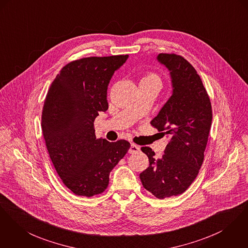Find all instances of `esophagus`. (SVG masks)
Wrapping results in <instances>:
<instances>
[{
  "label": "esophagus",
  "mask_w": 248,
  "mask_h": 248,
  "mask_svg": "<svg viewBox=\"0 0 248 248\" xmlns=\"http://www.w3.org/2000/svg\"><path fill=\"white\" fill-rule=\"evenodd\" d=\"M140 150V148L138 145L132 143L131 146H130V148H129V151H128V152L130 153V154H136V153L139 152Z\"/></svg>",
  "instance_id": "obj_1"
}]
</instances>
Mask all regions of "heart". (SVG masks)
Returning <instances> with one entry per match:
<instances>
[{
    "mask_svg": "<svg viewBox=\"0 0 248 248\" xmlns=\"http://www.w3.org/2000/svg\"><path fill=\"white\" fill-rule=\"evenodd\" d=\"M146 81H158L159 82V77L156 75H155L154 73L151 72H146L142 75V77L140 78V82H146Z\"/></svg>",
    "mask_w": 248,
    "mask_h": 248,
    "instance_id": "1",
    "label": "heart"
}]
</instances>
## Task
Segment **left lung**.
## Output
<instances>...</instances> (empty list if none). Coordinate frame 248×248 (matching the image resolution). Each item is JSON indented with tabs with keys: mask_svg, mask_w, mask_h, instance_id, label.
Returning a JSON list of instances; mask_svg holds the SVG:
<instances>
[{
	"mask_svg": "<svg viewBox=\"0 0 248 248\" xmlns=\"http://www.w3.org/2000/svg\"><path fill=\"white\" fill-rule=\"evenodd\" d=\"M157 60L170 71L172 94L151 122L170 139L161 158L148 146L141 151L149 167L140 174L143 187L156 198L183 193L196 178L204 160L212 109L210 97L191 63L175 54H159Z\"/></svg>",
	"mask_w": 248,
	"mask_h": 248,
	"instance_id": "obj_1",
	"label": "left lung"
}]
</instances>
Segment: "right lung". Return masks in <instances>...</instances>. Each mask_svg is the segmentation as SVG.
<instances>
[{
  "instance_id": "add662e5",
  "label": "right lung",
  "mask_w": 248,
  "mask_h": 248,
  "mask_svg": "<svg viewBox=\"0 0 248 248\" xmlns=\"http://www.w3.org/2000/svg\"><path fill=\"white\" fill-rule=\"evenodd\" d=\"M127 55L91 57L65 65L48 90L41 128L59 177L75 194L92 197L108 188L109 173L130 148L125 140L97 139L94 120L108 108L107 93Z\"/></svg>"
}]
</instances>
